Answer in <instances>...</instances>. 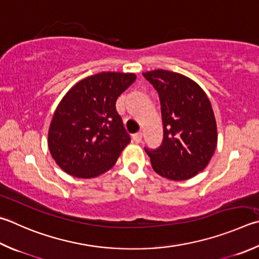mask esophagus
<instances>
[{"instance_id": "esophagus-1", "label": "esophagus", "mask_w": 259, "mask_h": 259, "mask_svg": "<svg viewBox=\"0 0 259 259\" xmlns=\"http://www.w3.org/2000/svg\"><path fill=\"white\" fill-rule=\"evenodd\" d=\"M133 139H134V142H135L136 144L142 143V140H143V134H142V133L135 134V135L133 136Z\"/></svg>"}]
</instances>
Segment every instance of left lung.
<instances>
[{
  "instance_id": "left-lung-1",
  "label": "left lung",
  "mask_w": 259,
  "mask_h": 259,
  "mask_svg": "<svg viewBox=\"0 0 259 259\" xmlns=\"http://www.w3.org/2000/svg\"><path fill=\"white\" fill-rule=\"evenodd\" d=\"M143 76L161 101L163 143L146 153L154 171L173 181L194 178L208 165L218 145L211 104L198 83L181 73L157 69Z\"/></svg>"
}]
</instances>
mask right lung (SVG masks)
<instances>
[{
  "mask_svg": "<svg viewBox=\"0 0 259 259\" xmlns=\"http://www.w3.org/2000/svg\"><path fill=\"white\" fill-rule=\"evenodd\" d=\"M136 78L135 73L100 72L78 81L63 96L51 121L48 144L65 173L92 179L114 165L130 143L115 103Z\"/></svg>",
  "mask_w": 259,
  "mask_h": 259,
  "instance_id": "obj_1",
  "label": "right lung"
}]
</instances>
